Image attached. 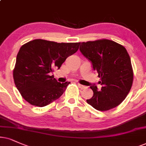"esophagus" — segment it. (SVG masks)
I'll return each instance as SVG.
<instances>
[{"label": "esophagus", "instance_id": "esophagus-1", "mask_svg": "<svg viewBox=\"0 0 146 146\" xmlns=\"http://www.w3.org/2000/svg\"><path fill=\"white\" fill-rule=\"evenodd\" d=\"M77 85H78L79 88H81V89H82V90L83 89H86V88H87V86H83V85H81L79 84H78Z\"/></svg>", "mask_w": 146, "mask_h": 146}]
</instances>
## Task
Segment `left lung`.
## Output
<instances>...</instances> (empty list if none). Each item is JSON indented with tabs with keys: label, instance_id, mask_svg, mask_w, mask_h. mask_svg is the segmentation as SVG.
<instances>
[{
	"label": "left lung",
	"instance_id": "8db88e82",
	"mask_svg": "<svg viewBox=\"0 0 146 146\" xmlns=\"http://www.w3.org/2000/svg\"><path fill=\"white\" fill-rule=\"evenodd\" d=\"M79 50L98 73L101 90L90 86L94 92L87 102L100 111L119 106L131 88L133 72L129 55L124 46L109 40L81 43Z\"/></svg>",
	"mask_w": 146,
	"mask_h": 146
}]
</instances>
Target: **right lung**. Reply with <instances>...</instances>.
<instances>
[{
	"mask_svg": "<svg viewBox=\"0 0 146 146\" xmlns=\"http://www.w3.org/2000/svg\"><path fill=\"white\" fill-rule=\"evenodd\" d=\"M80 42L57 43L41 39L22 46L13 70L15 84L27 102L43 107L61 96L70 82L60 84L52 73L76 52Z\"/></svg>",
	"mask_w": 146,
	"mask_h": 146,
	"instance_id": "right-lung-1",
	"label": "right lung"
}]
</instances>
